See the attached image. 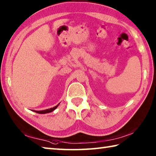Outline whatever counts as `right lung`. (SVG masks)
Wrapping results in <instances>:
<instances>
[{"label": "right lung", "mask_w": 156, "mask_h": 156, "mask_svg": "<svg viewBox=\"0 0 156 156\" xmlns=\"http://www.w3.org/2000/svg\"><path fill=\"white\" fill-rule=\"evenodd\" d=\"M60 104V103H59ZM59 104H58L56 107H53V108H50V109H45V110H43V111H35V110H32L33 112H36V113H50L53 112V111L55 110L56 109V108L58 107Z\"/></svg>", "instance_id": "add662e5"}]
</instances>
